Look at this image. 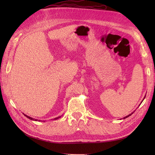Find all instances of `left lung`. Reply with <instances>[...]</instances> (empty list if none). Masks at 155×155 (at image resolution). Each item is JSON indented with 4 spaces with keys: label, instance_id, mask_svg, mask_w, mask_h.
<instances>
[{
    "label": "left lung",
    "instance_id": "left-lung-1",
    "mask_svg": "<svg viewBox=\"0 0 155 155\" xmlns=\"http://www.w3.org/2000/svg\"><path fill=\"white\" fill-rule=\"evenodd\" d=\"M145 97H146V96H145ZM145 97H144V98H145ZM144 99H143V100H144ZM134 112H133V113H130V114H128V115H127V117H124V118H123V119H124V118H127V117H130V115H132V114H133L134 113Z\"/></svg>",
    "mask_w": 155,
    "mask_h": 155
}]
</instances>
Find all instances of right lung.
<instances>
[{
	"label": "right lung",
	"mask_w": 155,
	"mask_h": 155,
	"mask_svg": "<svg viewBox=\"0 0 155 155\" xmlns=\"http://www.w3.org/2000/svg\"><path fill=\"white\" fill-rule=\"evenodd\" d=\"M23 114H24V113H23ZM24 115H25V117H27L28 118H29V119H31V120H35V121H41V120H38V119H35V118H32V117H28V116H27V114H24ZM62 116H60V117H57V118H54V119L53 120H57V119H58V118H61ZM44 122H45V120H43Z\"/></svg>",
	"instance_id": "add662e5"
}]
</instances>
